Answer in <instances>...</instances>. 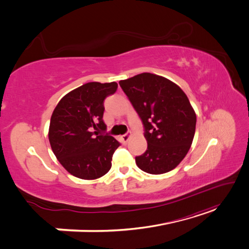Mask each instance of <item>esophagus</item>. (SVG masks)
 Wrapping results in <instances>:
<instances>
[{"label":"esophagus","mask_w":249,"mask_h":249,"mask_svg":"<svg viewBox=\"0 0 249 249\" xmlns=\"http://www.w3.org/2000/svg\"><path fill=\"white\" fill-rule=\"evenodd\" d=\"M130 137H131V135H130V133H126V134H124V135H123L122 136V140L125 143V142H127L129 141V139H130Z\"/></svg>","instance_id":"obj_1"}]
</instances>
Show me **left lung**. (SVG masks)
Wrapping results in <instances>:
<instances>
[{
  "mask_svg": "<svg viewBox=\"0 0 249 249\" xmlns=\"http://www.w3.org/2000/svg\"><path fill=\"white\" fill-rule=\"evenodd\" d=\"M144 126L147 149L135 158L150 175L176 168L190 149L196 115L185 92L175 83L143 72L119 82Z\"/></svg>",
  "mask_w": 249,
  "mask_h": 249,
  "instance_id": "1",
  "label": "left lung"
}]
</instances>
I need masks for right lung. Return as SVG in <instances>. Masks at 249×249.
<instances>
[{
  "label": "right lung",
  "mask_w": 249,
  "mask_h": 249,
  "mask_svg": "<svg viewBox=\"0 0 249 249\" xmlns=\"http://www.w3.org/2000/svg\"><path fill=\"white\" fill-rule=\"evenodd\" d=\"M117 83L90 82L64 95L50 123L53 153L71 175L82 179L99 178L110 170L120 143L108 134L104 101L115 93Z\"/></svg>",
  "instance_id": "obj_1"
}]
</instances>
